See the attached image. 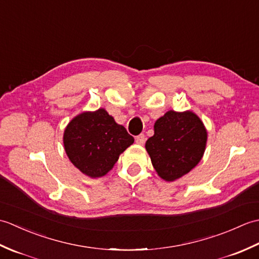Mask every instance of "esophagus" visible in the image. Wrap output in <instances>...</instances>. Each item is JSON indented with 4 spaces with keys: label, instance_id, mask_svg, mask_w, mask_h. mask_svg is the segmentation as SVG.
Instances as JSON below:
<instances>
[{
    "label": "esophagus",
    "instance_id": "obj_1",
    "mask_svg": "<svg viewBox=\"0 0 259 259\" xmlns=\"http://www.w3.org/2000/svg\"><path fill=\"white\" fill-rule=\"evenodd\" d=\"M145 141H146V137H145V135H139V136H137L136 137V142L138 145H140V146H142L145 144Z\"/></svg>",
    "mask_w": 259,
    "mask_h": 259
}]
</instances>
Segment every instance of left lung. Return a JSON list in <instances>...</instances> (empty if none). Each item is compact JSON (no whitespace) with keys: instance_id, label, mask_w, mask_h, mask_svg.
Returning <instances> with one entry per match:
<instances>
[{"instance_id":"obj_1","label":"left lung","mask_w":259,"mask_h":259,"mask_svg":"<svg viewBox=\"0 0 259 259\" xmlns=\"http://www.w3.org/2000/svg\"><path fill=\"white\" fill-rule=\"evenodd\" d=\"M153 130L155 134L146 142V150L161 179L177 180L199 163L208 134L195 112L169 110L156 121Z\"/></svg>"}]
</instances>
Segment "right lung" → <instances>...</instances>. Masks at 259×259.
<instances>
[{
	"label": "right lung",
	"mask_w": 259,
	"mask_h": 259,
	"mask_svg": "<svg viewBox=\"0 0 259 259\" xmlns=\"http://www.w3.org/2000/svg\"><path fill=\"white\" fill-rule=\"evenodd\" d=\"M134 141L124 126L115 122L103 108L75 115L63 134L64 150L70 161L91 178L107 175Z\"/></svg>",
	"instance_id": "right-lung-1"
}]
</instances>
